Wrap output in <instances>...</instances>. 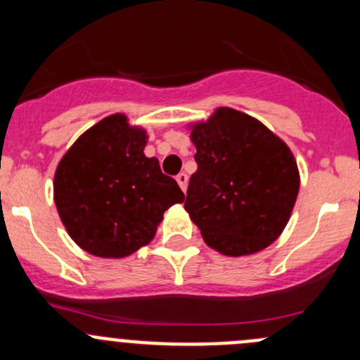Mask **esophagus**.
Returning <instances> with one entry per match:
<instances>
[{"label":"esophagus","instance_id":"1","mask_svg":"<svg viewBox=\"0 0 360 360\" xmlns=\"http://www.w3.org/2000/svg\"><path fill=\"white\" fill-rule=\"evenodd\" d=\"M176 181H177V184H179V186H181V190L186 191V186H188V176H186V174H184V172L177 174Z\"/></svg>","mask_w":360,"mask_h":360}]
</instances>
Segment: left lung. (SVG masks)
I'll use <instances>...</instances> for the list:
<instances>
[{
  "mask_svg": "<svg viewBox=\"0 0 360 360\" xmlns=\"http://www.w3.org/2000/svg\"><path fill=\"white\" fill-rule=\"evenodd\" d=\"M198 169L184 209L203 240L245 256L278 238L292 212L300 172L284 141L252 116L219 108L191 130Z\"/></svg>",
  "mask_w": 360,
  "mask_h": 360,
  "instance_id": "1",
  "label": "left lung"
}]
</instances>
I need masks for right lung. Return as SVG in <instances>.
Here are the masks:
<instances>
[{
	"label": "right lung",
	"mask_w": 360,
	"mask_h": 360,
	"mask_svg": "<svg viewBox=\"0 0 360 360\" xmlns=\"http://www.w3.org/2000/svg\"><path fill=\"white\" fill-rule=\"evenodd\" d=\"M146 132L111 115L60 160L53 200L69 237L99 257H125L150 244L163 212L184 200L176 179L144 155Z\"/></svg>",
	"instance_id": "add662e5"
}]
</instances>
